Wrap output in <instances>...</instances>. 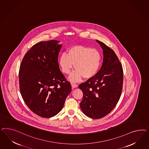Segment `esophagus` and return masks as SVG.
Instances as JSON below:
<instances>
[{"label":"esophagus","mask_w":149,"mask_h":149,"mask_svg":"<svg viewBox=\"0 0 149 149\" xmlns=\"http://www.w3.org/2000/svg\"><path fill=\"white\" fill-rule=\"evenodd\" d=\"M77 86L78 85L76 84H74V83H72V89H74V88H77Z\"/></svg>","instance_id":"obj_1"}]
</instances>
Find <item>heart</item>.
<instances>
[{
  "mask_svg": "<svg viewBox=\"0 0 149 149\" xmlns=\"http://www.w3.org/2000/svg\"><path fill=\"white\" fill-rule=\"evenodd\" d=\"M102 62V55L98 50L84 46H75L70 48L68 54L61 55L59 63L64 74H69L75 65V72L69 77L72 82L84 79H90L95 77L99 71Z\"/></svg>",
  "mask_w": 149,
  "mask_h": 149,
  "instance_id": "heart-1",
  "label": "heart"
}]
</instances>
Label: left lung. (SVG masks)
Returning a JSON list of instances; mask_svg holds the SVG:
<instances>
[{
	"mask_svg": "<svg viewBox=\"0 0 149 149\" xmlns=\"http://www.w3.org/2000/svg\"><path fill=\"white\" fill-rule=\"evenodd\" d=\"M103 51V62L95 77L80 84L83 92L80 104L87 116L99 119L110 113L121 95L123 69L115 52L103 42L96 40Z\"/></svg>",
	"mask_w": 149,
	"mask_h": 149,
	"instance_id": "1",
	"label": "left lung"
}]
</instances>
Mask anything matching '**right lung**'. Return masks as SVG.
Segmentation results:
<instances>
[{"instance_id":"add662e5","label":"right lung","mask_w":149,"mask_h":149,"mask_svg":"<svg viewBox=\"0 0 149 149\" xmlns=\"http://www.w3.org/2000/svg\"><path fill=\"white\" fill-rule=\"evenodd\" d=\"M59 41H41L24 55L19 70L23 99L37 115L49 118L63 108L72 91L59 68L58 57L62 45Z\"/></svg>"}]
</instances>
